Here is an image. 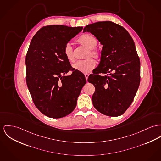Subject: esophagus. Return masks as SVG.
Masks as SVG:
<instances>
[{"label": "esophagus", "mask_w": 161, "mask_h": 161, "mask_svg": "<svg viewBox=\"0 0 161 161\" xmlns=\"http://www.w3.org/2000/svg\"><path fill=\"white\" fill-rule=\"evenodd\" d=\"M85 78H86V80H87L88 78V76H89V74H85Z\"/></svg>", "instance_id": "1"}]
</instances>
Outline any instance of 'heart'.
<instances>
[{
  "mask_svg": "<svg viewBox=\"0 0 161 161\" xmlns=\"http://www.w3.org/2000/svg\"><path fill=\"white\" fill-rule=\"evenodd\" d=\"M76 42L81 46L87 48L85 54L84 60L78 61L73 65V67L76 70H78L82 73H89L92 70L96 65V63L93 58L99 59L101 56V52L96 46L97 45V40L96 38L90 34H84L81 35L76 40ZM64 54L67 60L70 62L75 61L74 49L70 43H67L64 47Z\"/></svg>",
  "mask_w": 161,
  "mask_h": 161,
  "instance_id": "b5f03b06",
  "label": "heart"
}]
</instances>
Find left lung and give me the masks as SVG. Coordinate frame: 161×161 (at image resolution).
<instances>
[{
  "label": "left lung",
  "mask_w": 161,
  "mask_h": 161,
  "mask_svg": "<svg viewBox=\"0 0 161 161\" xmlns=\"http://www.w3.org/2000/svg\"><path fill=\"white\" fill-rule=\"evenodd\" d=\"M83 32L94 35L103 45L99 67L87 80L95 87L93 105L105 115L120 116L132 103L140 82V61L134 42L123 26L109 21L87 25ZM111 71L114 73L110 76L98 75Z\"/></svg>",
  "instance_id": "obj_1"
}]
</instances>
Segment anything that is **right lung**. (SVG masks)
<instances>
[{"instance_id": "obj_1", "label": "right lung", "mask_w": 161, "mask_h": 161, "mask_svg": "<svg viewBox=\"0 0 161 161\" xmlns=\"http://www.w3.org/2000/svg\"><path fill=\"white\" fill-rule=\"evenodd\" d=\"M83 27L49 25L42 27L31 40L25 56L26 83L36 107L52 118L74 111L86 84L81 72L72 67L64 47ZM69 71L70 76H63Z\"/></svg>"}]
</instances>
